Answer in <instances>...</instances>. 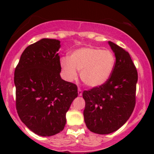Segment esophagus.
<instances>
[{"instance_id":"obj_1","label":"esophagus","mask_w":154,"mask_h":154,"mask_svg":"<svg viewBox=\"0 0 154 154\" xmlns=\"http://www.w3.org/2000/svg\"><path fill=\"white\" fill-rule=\"evenodd\" d=\"M78 94L79 96H81L82 95V89H79V88L78 89Z\"/></svg>"}]
</instances>
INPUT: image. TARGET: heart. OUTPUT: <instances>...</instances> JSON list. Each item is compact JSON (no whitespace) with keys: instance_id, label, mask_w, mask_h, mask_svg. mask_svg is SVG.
I'll use <instances>...</instances> for the list:
<instances>
[{"instance_id":"b5f03b06","label":"heart","mask_w":154,"mask_h":154,"mask_svg":"<svg viewBox=\"0 0 154 154\" xmlns=\"http://www.w3.org/2000/svg\"><path fill=\"white\" fill-rule=\"evenodd\" d=\"M116 65V56L110 50L99 48L83 47L75 50L69 58L63 57L60 66L64 77L72 82L77 78L80 71V78L83 83L96 88L103 85L109 79Z\"/></svg>"}]
</instances>
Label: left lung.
Instances as JSON below:
<instances>
[{
  "label": "left lung",
  "mask_w": 154,
  "mask_h": 154,
  "mask_svg": "<svg viewBox=\"0 0 154 154\" xmlns=\"http://www.w3.org/2000/svg\"><path fill=\"white\" fill-rule=\"evenodd\" d=\"M115 54L116 65L109 79L99 87L84 91V120L91 132L109 134L119 130L133 112L138 75L130 54L109 42Z\"/></svg>",
  "instance_id": "8db88e82"
}]
</instances>
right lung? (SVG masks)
<instances>
[{
	"label": "right lung",
	"mask_w": 154,
	"mask_h": 154,
	"mask_svg": "<svg viewBox=\"0 0 154 154\" xmlns=\"http://www.w3.org/2000/svg\"><path fill=\"white\" fill-rule=\"evenodd\" d=\"M60 41L42 38L28 46L14 71L16 109L22 123L42 137L62 131L78 89L61 78Z\"/></svg>",
	"instance_id": "obj_1"
}]
</instances>
